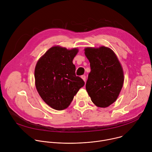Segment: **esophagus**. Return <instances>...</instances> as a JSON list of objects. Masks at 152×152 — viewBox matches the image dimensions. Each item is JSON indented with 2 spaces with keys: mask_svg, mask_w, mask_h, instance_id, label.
Wrapping results in <instances>:
<instances>
[{
  "mask_svg": "<svg viewBox=\"0 0 152 152\" xmlns=\"http://www.w3.org/2000/svg\"><path fill=\"white\" fill-rule=\"evenodd\" d=\"M81 78L85 82V79H86V76L85 75H82L81 76Z\"/></svg>",
  "mask_w": 152,
  "mask_h": 152,
  "instance_id": "1",
  "label": "esophagus"
}]
</instances>
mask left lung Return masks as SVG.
Instances as JSON below:
<instances>
[{"label": "left lung", "mask_w": 152, "mask_h": 152, "mask_svg": "<svg viewBox=\"0 0 152 152\" xmlns=\"http://www.w3.org/2000/svg\"><path fill=\"white\" fill-rule=\"evenodd\" d=\"M85 54L91 67L86 91L97 106H109L117 100L123 85L121 64L115 53L106 47L85 48Z\"/></svg>", "instance_id": "left-lung-1"}]
</instances>
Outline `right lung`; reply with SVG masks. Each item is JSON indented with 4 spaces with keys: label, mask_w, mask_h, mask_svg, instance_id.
I'll list each match as a JSON object with an SVG mask.
<instances>
[{
    "label": "right lung",
    "mask_w": 152,
    "mask_h": 152,
    "mask_svg": "<svg viewBox=\"0 0 152 152\" xmlns=\"http://www.w3.org/2000/svg\"><path fill=\"white\" fill-rule=\"evenodd\" d=\"M78 49L54 46L37 62L35 69L37 90L49 106L56 110L67 108L79 90L84 86L75 73L73 59Z\"/></svg>",
    "instance_id": "right-lung-1"
}]
</instances>
